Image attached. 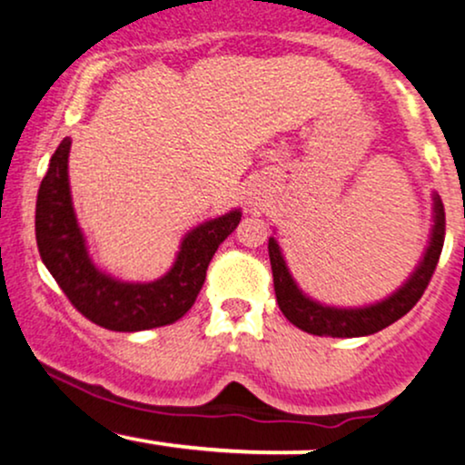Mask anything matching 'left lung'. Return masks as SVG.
Wrapping results in <instances>:
<instances>
[{"label": "left lung", "mask_w": 465, "mask_h": 465, "mask_svg": "<svg viewBox=\"0 0 465 465\" xmlns=\"http://www.w3.org/2000/svg\"><path fill=\"white\" fill-rule=\"evenodd\" d=\"M446 233V216L444 203L440 194L433 192V225H430L429 244L421 253L418 266L413 269L404 284L396 288L385 300L367 303V306H328L312 300L311 295L302 291L300 284L288 269L282 247L277 244L275 236L269 238V258L271 271H273V286L277 306L284 312V317L292 325L303 330L308 334L317 336H336V339H351V336H367L381 332L382 328L398 322L404 317L411 308L418 303L424 295V288L429 286V280L433 277V271L440 260L441 247H444Z\"/></svg>", "instance_id": "obj_1"}]
</instances>
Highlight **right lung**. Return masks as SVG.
Listing matches in <instances>:
<instances>
[{"instance_id":"1","label":"right lung","mask_w":465,"mask_h":465,"mask_svg":"<svg viewBox=\"0 0 465 465\" xmlns=\"http://www.w3.org/2000/svg\"><path fill=\"white\" fill-rule=\"evenodd\" d=\"M69 148L65 137L52 154L36 196V247L67 300L89 322L115 332H140L174 323L190 311L205 282L218 244L238 227L242 212L210 218L181 238L177 258L153 282H124L94 262L78 225L69 190Z\"/></svg>"}]
</instances>
